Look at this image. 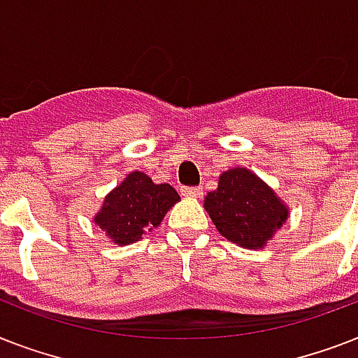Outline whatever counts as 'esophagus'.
<instances>
[{
    "label": "esophagus",
    "mask_w": 358,
    "mask_h": 358,
    "mask_svg": "<svg viewBox=\"0 0 358 358\" xmlns=\"http://www.w3.org/2000/svg\"><path fill=\"white\" fill-rule=\"evenodd\" d=\"M182 195L193 196V199H201L202 187H201V185H199V187H184V189H182Z\"/></svg>",
    "instance_id": "obj_1"
}]
</instances>
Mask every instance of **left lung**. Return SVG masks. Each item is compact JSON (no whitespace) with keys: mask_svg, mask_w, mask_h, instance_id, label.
<instances>
[{"mask_svg":"<svg viewBox=\"0 0 358 358\" xmlns=\"http://www.w3.org/2000/svg\"><path fill=\"white\" fill-rule=\"evenodd\" d=\"M219 234L245 249H262L288 219V206L269 185L236 167L219 176V185L204 199Z\"/></svg>","mask_w":358,"mask_h":358,"instance_id":"1","label":"left lung"}]
</instances>
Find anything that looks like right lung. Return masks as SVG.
<instances>
[{"mask_svg": "<svg viewBox=\"0 0 358 358\" xmlns=\"http://www.w3.org/2000/svg\"><path fill=\"white\" fill-rule=\"evenodd\" d=\"M178 201L173 185L154 184L145 173L134 171L103 199L94 223L115 245L135 243L156 229Z\"/></svg>", "mask_w": 358, "mask_h": 358, "instance_id": "obj_1", "label": "right lung"}]
</instances>
